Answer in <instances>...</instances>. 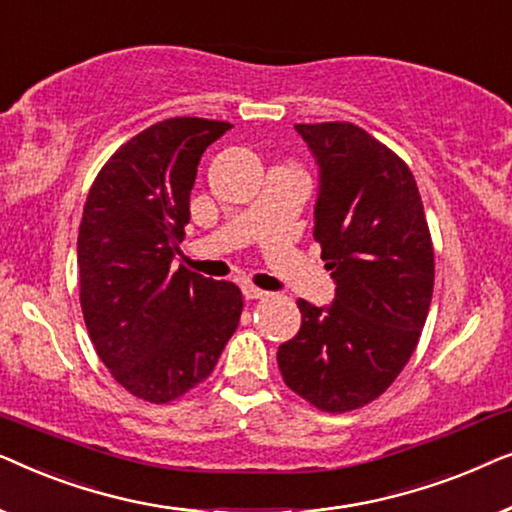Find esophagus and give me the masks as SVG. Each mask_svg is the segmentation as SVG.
Masks as SVG:
<instances>
[{
  "label": "esophagus",
  "instance_id": "1",
  "mask_svg": "<svg viewBox=\"0 0 512 512\" xmlns=\"http://www.w3.org/2000/svg\"><path fill=\"white\" fill-rule=\"evenodd\" d=\"M242 291H244V298H247V300H263V298H268V296H270L268 291L256 289V286H251V284L242 286Z\"/></svg>",
  "mask_w": 512,
  "mask_h": 512
}]
</instances>
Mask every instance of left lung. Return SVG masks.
<instances>
[{
  "label": "left lung",
  "mask_w": 512,
  "mask_h": 512,
  "mask_svg": "<svg viewBox=\"0 0 512 512\" xmlns=\"http://www.w3.org/2000/svg\"><path fill=\"white\" fill-rule=\"evenodd\" d=\"M319 165L314 240L335 298H300L303 324L277 352L286 387L324 412L389 389L415 352L433 296V244L410 167L354 123H298Z\"/></svg>",
  "instance_id": "8db88e82"
}]
</instances>
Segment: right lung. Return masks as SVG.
I'll return each mask as SVG.
<instances>
[{
	"mask_svg": "<svg viewBox=\"0 0 512 512\" xmlns=\"http://www.w3.org/2000/svg\"><path fill=\"white\" fill-rule=\"evenodd\" d=\"M230 128L191 116L151 125L107 160L83 207V321L114 380L142 401L170 403L207 380L240 324L233 282L170 270L202 153Z\"/></svg>",
	"mask_w": 512,
	"mask_h": 512,
	"instance_id": "add662e5",
	"label": "right lung"
}]
</instances>
